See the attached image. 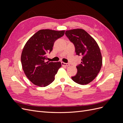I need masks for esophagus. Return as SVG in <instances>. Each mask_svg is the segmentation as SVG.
Returning a JSON list of instances; mask_svg holds the SVG:
<instances>
[{"label": "esophagus", "instance_id": "1", "mask_svg": "<svg viewBox=\"0 0 123 123\" xmlns=\"http://www.w3.org/2000/svg\"><path fill=\"white\" fill-rule=\"evenodd\" d=\"M61 64H62V66H69V64H68V63H65V62H62Z\"/></svg>", "mask_w": 123, "mask_h": 123}]
</instances>
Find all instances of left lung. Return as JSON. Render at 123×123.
I'll list each match as a JSON object with an SVG mask.
<instances>
[{
    "label": "left lung",
    "mask_w": 123,
    "mask_h": 123,
    "mask_svg": "<svg viewBox=\"0 0 123 123\" xmlns=\"http://www.w3.org/2000/svg\"><path fill=\"white\" fill-rule=\"evenodd\" d=\"M66 36L72 43L76 54L81 55V64L77 65L76 75L72 80L80 85H87L98 75L102 66L100 49L94 38L81 29L66 31Z\"/></svg>",
    "instance_id": "1"
}]
</instances>
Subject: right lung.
<instances>
[{
	"instance_id": "obj_1",
	"label": "right lung",
	"mask_w": 123,
	"mask_h": 123,
	"mask_svg": "<svg viewBox=\"0 0 123 123\" xmlns=\"http://www.w3.org/2000/svg\"><path fill=\"white\" fill-rule=\"evenodd\" d=\"M64 34L65 31L40 30L26 43L21 62L26 76L33 84L43 87L54 81L61 62H46V54L52 51L54 42Z\"/></svg>"
}]
</instances>
